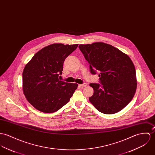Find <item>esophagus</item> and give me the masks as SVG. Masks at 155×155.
I'll return each mask as SVG.
<instances>
[{
	"label": "esophagus",
	"mask_w": 155,
	"mask_h": 155,
	"mask_svg": "<svg viewBox=\"0 0 155 155\" xmlns=\"http://www.w3.org/2000/svg\"><path fill=\"white\" fill-rule=\"evenodd\" d=\"M86 86H87V84H86V83H84V84H79V86H80L81 87H84Z\"/></svg>",
	"instance_id": "34e87169"
}]
</instances>
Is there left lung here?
<instances>
[{"label": "left lung", "mask_w": 155, "mask_h": 155, "mask_svg": "<svg viewBox=\"0 0 155 155\" xmlns=\"http://www.w3.org/2000/svg\"><path fill=\"white\" fill-rule=\"evenodd\" d=\"M92 74H99L98 84H90L94 94L89 99L101 113L112 114L122 110L131 101L137 88L134 65L126 54L104 42L80 44Z\"/></svg>", "instance_id": "8db88e82"}]
</instances>
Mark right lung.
Here are the masks:
<instances>
[{"instance_id":"obj_1","label":"right lung","mask_w":155,"mask_h":155,"mask_svg":"<svg viewBox=\"0 0 155 155\" xmlns=\"http://www.w3.org/2000/svg\"><path fill=\"white\" fill-rule=\"evenodd\" d=\"M78 44H53L38 51L25 65L22 88L28 102L42 113L56 112L72 97L78 84L58 79L66 58Z\"/></svg>"}]
</instances>
